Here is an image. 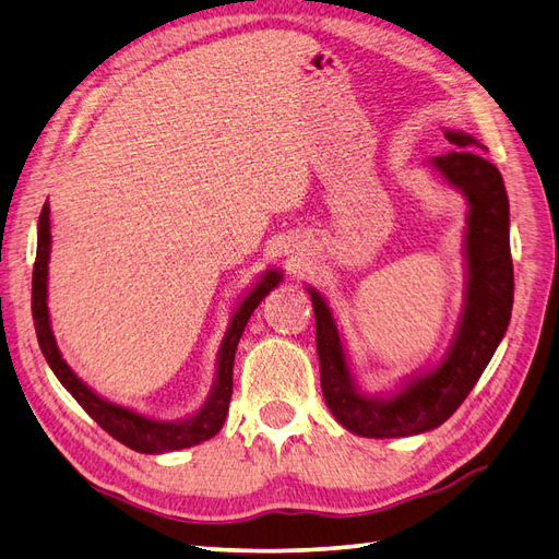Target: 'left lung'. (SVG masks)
Wrapping results in <instances>:
<instances>
[{
    "mask_svg": "<svg viewBox=\"0 0 559 559\" xmlns=\"http://www.w3.org/2000/svg\"><path fill=\"white\" fill-rule=\"evenodd\" d=\"M447 139L455 151L435 157L432 165L463 191L469 205L465 309L447 359L388 399L366 396L354 388L331 309L317 290H309L317 313L323 399L337 423L359 437H411L447 423L475 388L508 331L514 276L506 183L498 167L486 160L477 139L449 130Z\"/></svg>",
    "mask_w": 559,
    "mask_h": 559,
    "instance_id": "left-lung-1",
    "label": "left lung"
}]
</instances>
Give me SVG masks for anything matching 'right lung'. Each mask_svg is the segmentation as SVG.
I'll use <instances>...</instances> for the list:
<instances>
[{
	"label": "right lung",
	"instance_id": "right-lung-1",
	"mask_svg": "<svg viewBox=\"0 0 559 559\" xmlns=\"http://www.w3.org/2000/svg\"><path fill=\"white\" fill-rule=\"evenodd\" d=\"M49 252H51V224H49V205H45L41 207L39 224H37V257H35V269H33L35 333L47 364L51 366L56 378L61 380L63 388L75 396V402L87 411L110 437H116L120 443H124V447H130L139 453H165V451L189 449L217 435L226 420L228 402H231V394H234V359H236L238 340L242 331H246L248 319L252 317L257 305H260L269 295V290H274L281 283L278 271H266L262 281L254 285V290L242 299V305L234 313L231 325H228L222 342L217 380H214V390L207 399V404L200 408L193 418L183 423H157L151 418H143L139 413L124 406L110 404L106 399L94 394L63 361V356L59 347H56V340L49 328V309H47Z\"/></svg>",
	"mask_w": 559,
	"mask_h": 559
}]
</instances>
